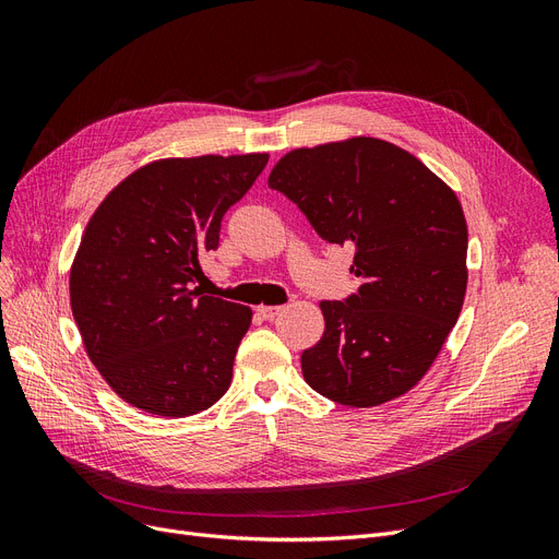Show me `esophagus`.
<instances>
[{"mask_svg":"<svg viewBox=\"0 0 559 559\" xmlns=\"http://www.w3.org/2000/svg\"><path fill=\"white\" fill-rule=\"evenodd\" d=\"M257 312H259L263 319H275V317L282 312V306H259Z\"/></svg>","mask_w":559,"mask_h":559,"instance_id":"34e87169","label":"esophagus"}]
</instances>
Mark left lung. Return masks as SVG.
<instances>
[{"mask_svg":"<svg viewBox=\"0 0 559 559\" xmlns=\"http://www.w3.org/2000/svg\"><path fill=\"white\" fill-rule=\"evenodd\" d=\"M267 186L333 245H352L359 292L321 300L326 329L300 354L306 382L341 405L373 408L427 376L466 296L468 230L450 186L376 138L294 148Z\"/></svg>","mask_w":559,"mask_h":559,"instance_id":"left-lung-1","label":"left lung"}]
</instances>
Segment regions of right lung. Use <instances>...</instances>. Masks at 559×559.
<instances>
[{"instance_id":"obj_1","label":"right lung","mask_w":559,"mask_h":559,"mask_svg":"<svg viewBox=\"0 0 559 559\" xmlns=\"http://www.w3.org/2000/svg\"><path fill=\"white\" fill-rule=\"evenodd\" d=\"M267 154L160 158L99 202L70 270L83 347L126 403L189 417L226 394L251 310L200 296V257Z\"/></svg>"}]
</instances>
